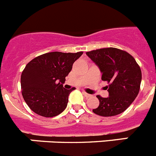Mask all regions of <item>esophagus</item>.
Returning a JSON list of instances; mask_svg holds the SVG:
<instances>
[{"label": "esophagus", "instance_id": "34e87169", "mask_svg": "<svg viewBox=\"0 0 156 156\" xmlns=\"http://www.w3.org/2000/svg\"><path fill=\"white\" fill-rule=\"evenodd\" d=\"M83 94L84 95L85 97H87V98H89V97H90V96H91V94H89L86 93L85 91H83Z\"/></svg>", "mask_w": 156, "mask_h": 156}]
</instances>
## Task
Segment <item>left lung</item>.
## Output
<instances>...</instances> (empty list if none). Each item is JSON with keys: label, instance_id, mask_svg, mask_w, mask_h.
I'll list each match as a JSON object with an SVG mask.
<instances>
[{"label": "left lung", "instance_id": "obj_1", "mask_svg": "<svg viewBox=\"0 0 156 156\" xmlns=\"http://www.w3.org/2000/svg\"><path fill=\"white\" fill-rule=\"evenodd\" d=\"M100 69L101 80L109 83L108 97L98 95L99 106L93 109L101 116H113L124 112L137 96L141 82V71L129 53L108 48L86 52Z\"/></svg>", "mask_w": 156, "mask_h": 156}]
</instances>
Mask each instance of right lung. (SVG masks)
<instances>
[{
    "mask_svg": "<svg viewBox=\"0 0 156 156\" xmlns=\"http://www.w3.org/2000/svg\"><path fill=\"white\" fill-rule=\"evenodd\" d=\"M83 55L55 51L35 58L25 67L21 76L22 94L35 113L53 117L67 107L69 95L74 88L63 87L76 60Z\"/></svg>",
    "mask_w": 156,
    "mask_h": 156,
    "instance_id": "obj_1",
    "label": "right lung"
}]
</instances>
